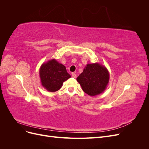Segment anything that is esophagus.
I'll return each mask as SVG.
<instances>
[{
    "mask_svg": "<svg viewBox=\"0 0 149 149\" xmlns=\"http://www.w3.org/2000/svg\"><path fill=\"white\" fill-rule=\"evenodd\" d=\"M72 77H73L74 78H76V77H77V76H76V74L74 73H72Z\"/></svg>",
    "mask_w": 149,
    "mask_h": 149,
    "instance_id": "obj_1",
    "label": "esophagus"
}]
</instances>
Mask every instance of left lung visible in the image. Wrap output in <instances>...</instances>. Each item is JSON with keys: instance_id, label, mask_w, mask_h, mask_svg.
I'll return each mask as SVG.
<instances>
[{"instance_id": "8db88e82", "label": "left lung", "mask_w": 149, "mask_h": 149, "mask_svg": "<svg viewBox=\"0 0 149 149\" xmlns=\"http://www.w3.org/2000/svg\"><path fill=\"white\" fill-rule=\"evenodd\" d=\"M76 80L84 93L94 96L106 89L109 81V73L105 66L97 63L87 64Z\"/></svg>"}]
</instances>
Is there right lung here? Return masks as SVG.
<instances>
[{"mask_svg": "<svg viewBox=\"0 0 149 149\" xmlns=\"http://www.w3.org/2000/svg\"><path fill=\"white\" fill-rule=\"evenodd\" d=\"M39 75L42 86L49 92L58 91L63 82L71 78L66 67L55 59L43 63L40 68Z\"/></svg>", "mask_w": 149, "mask_h": 149, "instance_id": "right-lung-1", "label": "right lung"}]
</instances>
